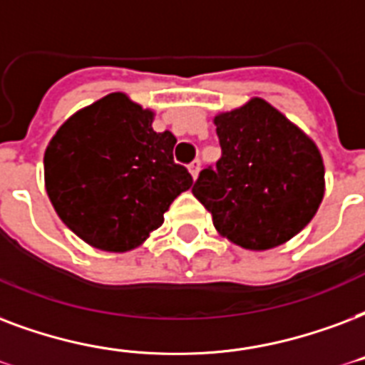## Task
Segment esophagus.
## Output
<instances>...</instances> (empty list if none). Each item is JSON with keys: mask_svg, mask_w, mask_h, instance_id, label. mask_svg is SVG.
Listing matches in <instances>:
<instances>
[{"mask_svg": "<svg viewBox=\"0 0 365 365\" xmlns=\"http://www.w3.org/2000/svg\"><path fill=\"white\" fill-rule=\"evenodd\" d=\"M189 172H191V176L193 178L199 176V172H201V160H199V158H195L193 163L189 164Z\"/></svg>", "mask_w": 365, "mask_h": 365, "instance_id": "1", "label": "esophagus"}]
</instances>
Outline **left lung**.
<instances>
[{
    "instance_id": "left-lung-1",
    "label": "left lung",
    "mask_w": 365,
    "mask_h": 365,
    "mask_svg": "<svg viewBox=\"0 0 365 365\" xmlns=\"http://www.w3.org/2000/svg\"><path fill=\"white\" fill-rule=\"evenodd\" d=\"M222 157L193 195L222 235L250 250L285 243L314 218L324 197L318 147L264 99L214 118Z\"/></svg>"
}]
</instances>
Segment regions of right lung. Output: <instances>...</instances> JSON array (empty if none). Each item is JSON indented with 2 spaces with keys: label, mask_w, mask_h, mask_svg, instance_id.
Here are the masks:
<instances>
[{
  "label": "right lung",
  "mask_w": 365,
  "mask_h": 365,
  "mask_svg": "<svg viewBox=\"0 0 365 365\" xmlns=\"http://www.w3.org/2000/svg\"><path fill=\"white\" fill-rule=\"evenodd\" d=\"M151 122V110L110 93L71 116L47 145L43 170L53 207L97 249H135L193 185L187 168L174 163V133L155 132Z\"/></svg>",
  "instance_id": "right-lung-1"
}]
</instances>
